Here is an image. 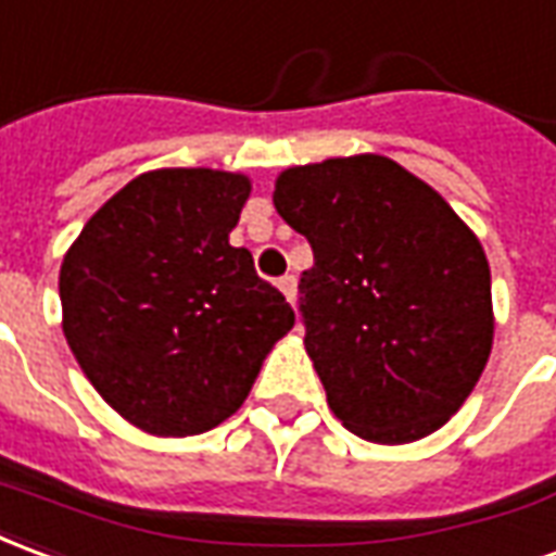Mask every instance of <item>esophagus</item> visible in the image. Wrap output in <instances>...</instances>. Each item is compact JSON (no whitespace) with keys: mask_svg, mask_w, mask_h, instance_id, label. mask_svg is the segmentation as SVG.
Segmentation results:
<instances>
[{"mask_svg":"<svg viewBox=\"0 0 556 556\" xmlns=\"http://www.w3.org/2000/svg\"><path fill=\"white\" fill-rule=\"evenodd\" d=\"M278 287H281V293L287 296V302L296 305V278H293V275H285V278H278Z\"/></svg>","mask_w":556,"mask_h":556,"instance_id":"1","label":"esophagus"}]
</instances>
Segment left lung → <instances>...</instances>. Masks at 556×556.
Instances as JSON below:
<instances>
[{
  "instance_id": "8db88e82",
  "label": "left lung",
  "mask_w": 556,
  "mask_h": 556,
  "mask_svg": "<svg viewBox=\"0 0 556 556\" xmlns=\"http://www.w3.org/2000/svg\"><path fill=\"white\" fill-rule=\"evenodd\" d=\"M271 200L314 251L299 311L334 416L389 446L446 425L494 341L491 269L473 230L383 155L290 167Z\"/></svg>"
}]
</instances>
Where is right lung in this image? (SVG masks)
Listing matches in <instances>:
<instances>
[{
	"mask_svg": "<svg viewBox=\"0 0 556 556\" xmlns=\"http://www.w3.org/2000/svg\"><path fill=\"white\" fill-rule=\"evenodd\" d=\"M242 173L170 167L137 176L86 222L59 269L62 332L122 419L159 437L233 416L278 338L287 299L230 230Z\"/></svg>",
	"mask_w": 556,
	"mask_h": 556,
	"instance_id": "right-lung-1",
	"label": "right lung"
}]
</instances>
